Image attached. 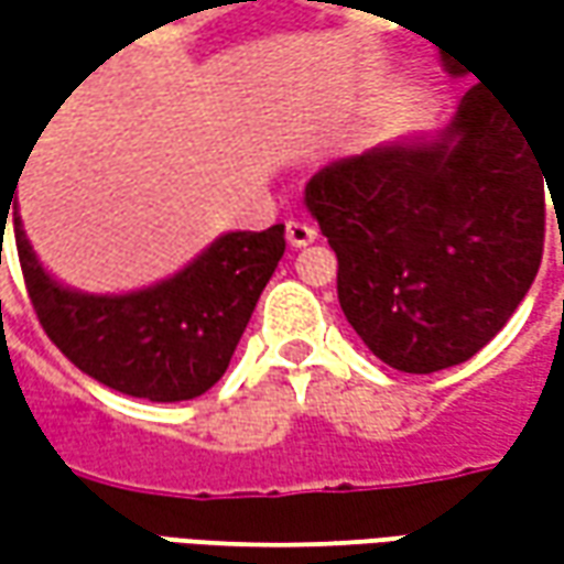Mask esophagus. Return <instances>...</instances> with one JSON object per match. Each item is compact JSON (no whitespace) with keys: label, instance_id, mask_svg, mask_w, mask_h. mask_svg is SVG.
<instances>
[{"label":"esophagus","instance_id":"1","mask_svg":"<svg viewBox=\"0 0 564 564\" xmlns=\"http://www.w3.org/2000/svg\"><path fill=\"white\" fill-rule=\"evenodd\" d=\"M285 238H289L292 248H307V245H314L316 241V228L307 226V223H294V219H289V223H285Z\"/></svg>","mask_w":564,"mask_h":564}]
</instances>
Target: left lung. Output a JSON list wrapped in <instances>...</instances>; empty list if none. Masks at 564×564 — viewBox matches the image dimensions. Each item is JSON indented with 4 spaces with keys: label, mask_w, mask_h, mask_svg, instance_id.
<instances>
[{
    "label": "left lung",
    "mask_w": 564,
    "mask_h": 564,
    "mask_svg": "<svg viewBox=\"0 0 564 564\" xmlns=\"http://www.w3.org/2000/svg\"><path fill=\"white\" fill-rule=\"evenodd\" d=\"M443 68L467 75L445 55ZM553 169L564 178V143L474 84L443 131L377 143L307 182L341 314L382 364L436 373L509 323L540 270Z\"/></svg>",
    "instance_id": "1"
}]
</instances>
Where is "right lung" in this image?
I'll use <instances>...</instances> for the list:
<instances>
[{
	"label": "right lung",
	"instance_id": "add662e5",
	"mask_svg": "<svg viewBox=\"0 0 564 564\" xmlns=\"http://www.w3.org/2000/svg\"><path fill=\"white\" fill-rule=\"evenodd\" d=\"M0 219L6 235L9 204H0ZM14 248L33 311L77 370L131 399L187 401L228 370L285 253V226L226 231L175 275L121 294L58 282L40 263L21 216H14Z\"/></svg>",
	"mask_w": 564,
	"mask_h": 564
}]
</instances>
